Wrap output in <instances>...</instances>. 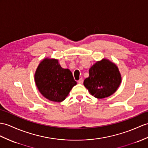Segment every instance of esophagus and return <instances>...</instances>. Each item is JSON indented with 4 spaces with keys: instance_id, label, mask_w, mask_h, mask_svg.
Instances as JSON below:
<instances>
[{
    "instance_id": "34e87169",
    "label": "esophagus",
    "mask_w": 148,
    "mask_h": 148,
    "mask_svg": "<svg viewBox=\"0 0 148 148\" xmlns=\"http://www.w3.org/2000/svg\"><path fill=\"white\" fill-rule=\"evenodd\" d=\"M77 82L78 83V84H83V82H84V80H83L82 78H80V80H78Z\"/></svg>"
}]
</instances>
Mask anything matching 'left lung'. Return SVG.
<instances>
[{"mask_svg":"<svg viewBox=\"0 0 148 148\" xmlns=\"http://www.w3.org/2000/svg\"><path fill=\"white\" fill-rule=\"evenodd\" d=\"M121 75L116 64L107 59L99 61L89 69V77L84 85L90 94L97 99L112 95L119 86Z\"/></svg>","mask_w":148,"mask_h":148,"instance_id":"8db88e82","label":"left lung"}]
</instances>
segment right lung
Instances as JSON below:
<instances>
[{"label":"right lung","mask_w":148,"mask_h":148,"mask_svg":"<svg viewBox=\"0 0 148 148\" xmlns=\"http://www.w3.org/2000/svg\"><path fill=\"white\" fill-rule=\"evenodd\" d=\"M39 92L51 101L61 102L77 85L71 71L64 69L56 59L45 58L38 65L34 75Z\"/></svg>","instance_id":"add662e5"}]
</instances>
